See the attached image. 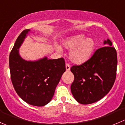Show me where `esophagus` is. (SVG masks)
<instances>
[{
	"label": "esophagus",
	"instance_id": "obj_1",
	"mask_svg": "<svg viewBox=\"0 0 125 125\" xmlns=\"http://www.w3.org/2000/svg\"><path fill=\"white\" fill-rule=\"evenodd\" d=\"M65 67H66V70L67 71H68L70 70L71 66L68 65V64H66V66H65Z\"/></svg>",
	"mask_w": 125,
	"mask_h": 125
}]
</instances>
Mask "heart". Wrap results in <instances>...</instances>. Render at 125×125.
I'll use <instances>...</instances> for the list:
<instances>
[{
    "label": "heart",
    "mask_w": 125,
    "mask_h": 125,
    "mask_svg": "<svg viewBox=\"0 0 125 125\" xmlns=\"http://www.w3.org/2000/svg\"><path fill=\"white\" fill-rule=\"evenodd\" d=\"M66 50L71 51L69 57L75 64L84 63L93 55L96 46V42L91 37L86 38L84 34H76L69 37L63 42ZM55 49L59 52H62L60 45L55 44Z\"/></svg>",
    "instance_id": "heart-1"
}]
</instances>
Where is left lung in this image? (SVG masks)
I'll use <instances>...</instances> for the list:
<instances>
[{
	"label": "left lung",
	"mask_w": 125,
	"mask_h": 125,
	"mask_svg": "<svg viewBox=\"0 0 125 125\" xmlns=\"http://www.w3.org/2000/svg\"><path fill=\"white\" fill-rule=\"evenodd\" d=\"M103 45L105 46L96 50L88 61L71 68L74 75L71 91L79 103L88 104L99 101L114 85L117 65L116 50L109 39L104 40Z\"/></svg>",
	"instance_id": "left-lung-1"
}]
</instances>
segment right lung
<instances>
[{
	"label": "right lung",
	"instance_id": "obj_1",
	"mask_svg": "<svg viewBox=\"0 0 125 125\" xmlns=\"http://www.w3.org/2000/svg\"><path fill=\"white\" fill-rule=\"evenodd\" d=\"M30 30L19 36L9 58L11 79L19 96L31 105L43 106L50 103L66 71L64 59H48L46 56L36 60H26L21 57L19 48Z\"/></svg>",
	"mask_w": 125,
	"mask_h": 125
}]
</instances>
